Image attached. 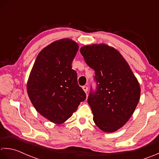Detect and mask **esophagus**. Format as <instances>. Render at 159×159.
I'll use <instances>...</instances> for the list:
<instances>
[{
    "label": "esophagus",
    "mask_w": 159,
    "mask_h": 159,
    "mask_svg": "<svg viewBox=\"0 0 159 159\" xmlns=\"http://www.w3.org/2000/svg\"><path fill=\"white\" fill-rule=\"evenodd\" d=\"M82 89L84 90V91L85 92V93H87V91H88V87H87L86 86H84L82 87Z\"/></svg>",
    "instance_id": "obj_1"
}]
</instances>
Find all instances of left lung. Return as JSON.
Returning a JSON list of instances; mask_svg holds the SVG:
<instances>
[{
	"label": "left lung",
	"mask_w": 159,
	"mask_h": 159,
	"mask_svg": "<svg viewBox=\"0 0 159 159\" xmlns=\"http://www.w3.org/2000/svg\"><path fill=\"white\" fill-rule=\"evenodd\" d=\"M80 53L95 72L97 90L88 98L93 121L103 132H115L131 117L140 99L137 77L121 54L108 45L84 46Z\"/></svg>",
	"instance_id": "1"
}]
</instances>
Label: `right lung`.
Segmentation results:
<instances>
[{
    "label": "right lung",
    "instance_id": "obj_1",
    "mask_svg": "<svg viewBox=\"0 0 159 159\" xmlns=\"http://www.w3.org/2000/svg\"><path fill=\"white\" fill-rule=\"evenodd\" d=\"M78 48L69 38L48 44L38 55L27 81L28 96L34 108L56 124L70 118L86 98L71 66Z\"/></svg>",
    "mask_w": 159,
    "mask_h": 159
}]
</instances>
